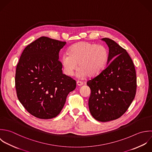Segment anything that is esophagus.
I'll use <instances>...</instances> for the list:
<instances>
[{"label":"esophagus","mask_w":152,"mask_h":152,"mask_svg":"<svg viewBox=\"0 0 152 152\" xmlns=\"http://www.w3.org/2000/svg\"><path fill=\"white\" fill-rule=\"evenodd\" d=\"M76 83H77V85L78 86H82V85H83V82H81V81H77V82H76Z\"/></svg>","instance_id":"1"}]
</instances>
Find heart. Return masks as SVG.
<instances>
[{
    "instance_id": "obj_1",
    "label": "heart",
    "mask_w": 152,
    "mask_h": 152,
    "mask_svg": "<svg viewBox=\"0 0 152 152\" xmlns=\"http://www.w3.org/2000/svg\"><path fill=\"white\" fill-rule=\"evenodd\" d=\"M108 59V51L102 45L82 41L71 46L69 53H64L61 62L65 73L72 76L77 67L81 77H94L100 74L106 67Z\"/></svg>"
}]
</instances>
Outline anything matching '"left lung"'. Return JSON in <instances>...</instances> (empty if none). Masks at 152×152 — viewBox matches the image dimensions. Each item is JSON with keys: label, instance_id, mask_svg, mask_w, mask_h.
<instances>
[{"label": "left lung", "instance_id": "8db88e82", "mask_svg": "<svg viewBox=\"0 0 152 152\" xmlns=\"http://www.w3.org/2000/svg\"><path fill=\"white\" fill-rule=\"evenodd\" d=\"M109 47L106 68L87 82L91 93L88 105L92 116L107 122L121 117L128 110L136 92L134 65L128 53L114 40L104 38Z\"/></svg>", "mask_w": 152, "mask_h": 152}]
</instances>
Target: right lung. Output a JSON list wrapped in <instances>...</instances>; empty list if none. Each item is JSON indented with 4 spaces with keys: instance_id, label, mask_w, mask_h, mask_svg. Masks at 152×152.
<instances>
[{
    "instance_id": "1",
    "label": "right lung",
    "mask_w": 152,
    "mask_h": 152,
    "mask_svg": "<svg viewBox=\"0 0 152 152\" xmlns=\"http://www.w3.org/2000/svg\"><path fill=\"white\" fill-rule=\"evenodd\" d=\"M66 42L41 37L23 50L17 64L15 88L26 111L40 119H51L63 109L75 80L63 73L58 53Z\"/></svg>"
}]
</instances>
